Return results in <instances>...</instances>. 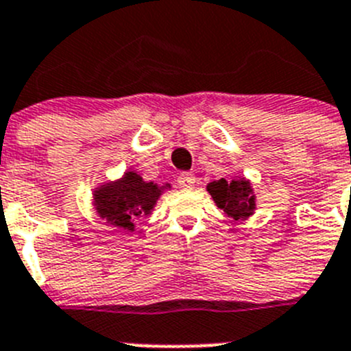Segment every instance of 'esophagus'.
<instances>
[{
  "mask_svg": "<svg viewBox=\"0 0 351 351\" xmlns=\"http://www.w3.org/2000/svg\"><path fill=\"white\" fill-rule=\"evenodd\" d=\"M178 185L182 189H185V191H189V189H192L195 185V176L192 173H182L178 176Z\"/></svg>",
  "mask_w": 351,
  "mask_h": 351,
  "instance_id": "34e87169",
  "label": "esophagus"
}]
</instances>
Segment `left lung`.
Masks as SVG:
<instances>
[{
	"mask_svg": "<svg viewBox=\"0 0 351 351\" xmlns=\"http://www.w3.org/2000/svg\"><path fill=\"white\" fill-rule=\"evenodd\" d=\"M206 191L219 210L239 222L250 219L257 210V195L254 192V185L246 176L213 180L206 185Z\"/></svg>",
	"mask_w": 351,
	"mask_h": 351,
	"instance_id": "1",
	"label": "left lung"
}]
</instances>
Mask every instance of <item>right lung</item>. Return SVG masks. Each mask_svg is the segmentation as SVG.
Returning <instances> with one entry per match:
<instances>
[{"instance_id": "obj_1", "label": "right lung", "mask_w": 351, "mask_h": 351, "mask_svg": "<svg viewBox=\"0 0 351 351\" xmlns=\"http://www.w3.org/2000/svg\"><path fill=\"white\" fill-rule=\"evenodd\" d=\"M166 191H171V183L147 182L136 169L129 168L119 178L101 182L93 189V208L115 229L134 232L138 220L152 215Z\"/></svg>"}]
</instances>
